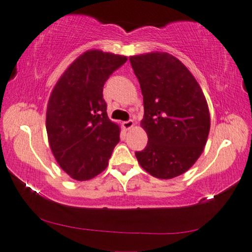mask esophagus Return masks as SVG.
I'll list each match as a JSON object with an SVG mask.
<instances>
[{
    "instance_id": "34e87169",
    "label": "esophagus",
    "mask_w": 252,
    "mask_h": 252,
    "mask_svg": "<svg viewBox=\"0 0 252 252\" xmlns=\"http://www.w3.org/2000/svg\"><path fill=\"white\" fill-rule=\"evenodd\" d=\"M123 127L125 129H130L132 127H134V122H133V120H127V122H124Z\"/></svg>"
}]
</instances>
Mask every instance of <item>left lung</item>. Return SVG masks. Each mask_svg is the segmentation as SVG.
<instances>
[{
    "label": "left lung",
    "instance_id": "obj_1",
    "mask_svg": "<svg viewBox=\"0 0 252 252\" xmlns=\"http://www.w3.org/2000/svg\"><path fill=\"white\" fill-rule=\"evenodd\" d=\"M143 95L141 126L148 144L135 156L158 179L187 172L201 156L210 132V112L202 88L181 61L163 51L129 57Z\"/></svg>",
    "mask_w": 252,
    "mask_h": 252
}]
</instances>
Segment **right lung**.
I'll return each instance as SVG.
<instances>
[{
  "mask_svg": "<svg viewBox=\"0 0 252 252\" xmlns=\"http://www.w3.org/2000/svg\"><path fill=\"white\" fill-rule=\"evenodd\" d=\"M126 61L122 55L87 50L53 88L46 116L48 141L58 165L74 180H89L104 171L119 142L120 127L109 119L103 86Z\"/></svg>",
  "mask_w": 252,
  "mask_h": 252,
  "instance_id": "right-lung-1",
  "label": "right lung"
}]
</instances>
